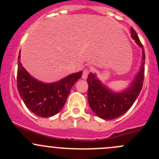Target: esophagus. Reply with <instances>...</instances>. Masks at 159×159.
<instances>
[{
	"label": "esophagus",
	"instance_id": "esophagus-1",
	"mask_svg": "<svg viewBox=\"0 0 159 159\" xmlns=\"http://www.w3.org/2000/svg\"><path fill=\"white\" fill-rule=\"evenodd\" d=\"M90 70L89 69H88V68H85V69H84L83 70V74H82V78L83 79H87L88 76H89V74Z\"/></svg>",
	"mask_w": 159,
	"mask_h": 159
}]
</instances>
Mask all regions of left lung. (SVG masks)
Returning <instances> with one entry per match:
<instances>
[{
    "mask_svg": "<svg viewBox=\"0 0 159 159\" xmlns=\"http://www.w3.org/2000/svg\"><path fill=\"white\" fill-rule=\"evenodd\" d=\"M131 37L142 49V61L140 69L128 89L121 92H115L108 86L102 84L94 74L90 73L87 78L89 105L91 110L103 119H115L124 115L132 106L142 89L145 74V51L137 33L133 28H131Z\"/></svg>",
    "mask_w": 159,
    "mask_h": 159,
    "instance_id": "1",
    "label": "left lung"
}]
</instances>
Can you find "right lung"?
<instances>
[{
    "label": "right lung",
    "instance_id": "obj_1",
    "mask_svg": "<svg viewBox=\"0 0 159 159\" xmlns=\"http://www.w3.org/2000/svg\"><path fill=\"white\" fill-rule=\"evenodd\" d=\"M17 63V87L25 105L34 114L48 118L58 113L65 105L70 89L82 76V71L69 75L60 81L44 83L32 77L20 61Z\"/></svg>",
    "mask_w": 159,
    "mask_h": 159
}]
</instances>
